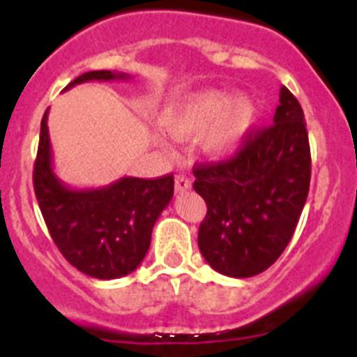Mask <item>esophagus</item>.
Masks as SVG:
<instances>
[{"instance_id": "esophagus-1", "label": "esophagus", "mask_w": 357, "mask_h": 357, "mask_svg": "<svg viewBox=\"0 0 357 357\" xmlns=\"http://www.w3.org/2000/svg\"><path fill=\"white\" fill-rule=\"evenodd\" d=\"M188 189H191V181H189V176L185 175H178L175 176V191L176 193H184V191H188Z\"/></svg>"}]
</instances>
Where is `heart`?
I'll return each instance as SVG.
<instances>
[{"mask_svg":"<svg viewBox=\"0 0 357 357\" xmlns=\"http://www.w3.org/2000/svg\"><path fill=\"white\" fill-rule=\"evenodd\" d=\"M257 123V109L245 96L225 91H200L178 98L164 110V125L175 137L204 132L202 146L216 159L234 155L247 143Z\"/></svg>","mask_w":357,"mask_h":357,"instance_id":"1","label":"heart"}]
</instances>
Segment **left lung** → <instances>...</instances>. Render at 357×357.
<instances>
[{
	"label": "left lung",
	"mask_w": 357,
	"mask_h": 357,
	"mask_svg": "<svg viewBox=\"0 0 357 357\" xmlns=\"http://www.w3.org/2000/svg\"><path fill=\"white\" fill-rule=\"evenodd\" d=\"M195 191L207 204L198 247L211 268L245 279L272 266L288 247L311 181L301 103L280 87L270 127L250 134L227 160L197 164Z\"/></svg>",
	"instance_id": "1"
}]
</instances>
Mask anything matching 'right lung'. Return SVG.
I'll list each match as a JSON object with an SVG mask.
<instances>
[{
    "instance_id": "1",
    "label": "right lung",
    "mask_w": 357,
    "mask_h": 357,
    "mask_svg": "<svg viewBox=\"0 0 357 357\" xmlns=\"http://www.w3.org/2000/svg\"><path fill=\"white\" fill-rule=\"evenodd\" d=\"M128 75L89 71L69 87L91 80H123ZM48 110L40 121L33 189L40 213L66 259L94 279H119L144 259L151 229L173 197V173L159 178L123 176L107 188L71 189L56 178L52 164Z\"/></svg>"
}]
</instances>
